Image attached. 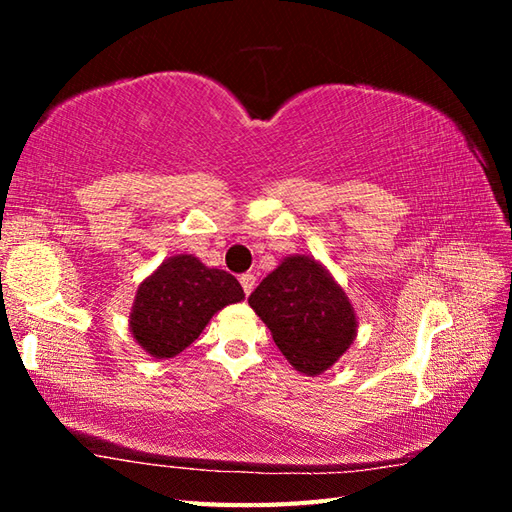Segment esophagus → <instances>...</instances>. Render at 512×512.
Masks as SVG:
<instances>
[{
    "label": "esophagus",
    "mask_w": 512,
    "mask_h": 512,
    "mask_svg": "<svg viewBox=\"0 0 512 512\" xmlns=\"http://www.w3.org/2000/svg\"><path fill=\"white\" fill-rule=\"evenodd\" d=\"M239 284H242L246 295H250V292H253V288H255V275L253 273L242 275V277H239Z\"/></svg>",
    "instance_id": "esophagus-1"
}]
</instances>
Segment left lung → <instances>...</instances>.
<instances>
[{"instance_id": "obj_1", "label": "left lung", "mask_w": 512, "mask_h": 512, "mask_svg": "<svg viewBox=\"0 0 512 512\" xmlns=\"http://www.w3.org/2000/svg\"><path fill=\"white\" fill-rule=\"evenodd\" d=\"M286 361L319 376L350 350L358 317L350 297L319 259L288 255L248 297Z\"/></svg>"}]
</instances>
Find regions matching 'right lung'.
I'll return each mask as SVG.
<instances>
[{
    "mask_svg": "<svg viewBox=\"0 0 512 512\" xmlns=\"http://www.w3.org/2000/svg\"><path fill=\"white\" fill-rule=\"evenodd\" d=\"M244 299L226 270L204 266L195 255L167 257L138 284L129 332L154 358H173L198 339L213 314Z\"/></svg>",
    "mask_w": 512,
    "mask_h": 512,
    "instance_id": "1",
    "label": "right lung"
}]
</instances>
